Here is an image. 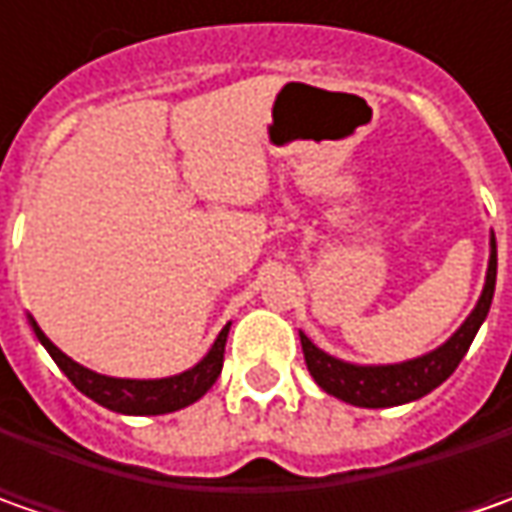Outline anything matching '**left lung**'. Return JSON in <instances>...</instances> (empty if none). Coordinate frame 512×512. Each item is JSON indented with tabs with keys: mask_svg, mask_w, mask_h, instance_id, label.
<instances>
[{
	"mask_svg": "<svg viewBox=\"0 0 512 512\" xmlns=\"http://www.w3.org/2000/svg\"><path fill=\"white\" fill-rule=\"evenodd\" d=\"M493 290H496V236L490 230V259H487L482 296L470 310V316L462 322V327L447 342L439 344L430 353L416 356V359H407V362L356 364L330 356L322 347L310 342L305 333H299L307 370H310L313 382L325 393L347 404H356V407H399V404L416 402L430 390H436L444 379L453 376V370L459 367L464 353L470 350L479 327L490 313Z\"/></svg>",
	"mask_w": 512,
	"mask_h": 512,
	"instance_id": "8db88e82",
	"label": "left lung"
}]
</instances>
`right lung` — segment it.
I'll return each mask as SVG.
<instances>
[{
	"label": "right lung",
	"mask_w": 512,
	"mask_h": 512,
	"mask_svg": "<svg viewBox=\"0 0 512 512\" xmlns=\"http://www.w3.org/2000/svg\"><path fill=\"white\" fill-rule=\"evenodd\" d=\"M28 319L36 339L48 350L50 359L59 364V370L73 382V387L96 404L108 407L113 413H122V416H162V413H173L187 404L199 402L222 373L225 342L230 333V322H227L222 333L216 336V342L210 344V350L193 367H187L185 373L165 376V379H116V376H105L85 364L73 362L68 353H62L42 333V327L36 325L33 316Z\"/></svg>",
	"instance_id": "obj_1"
}]
</instances>
